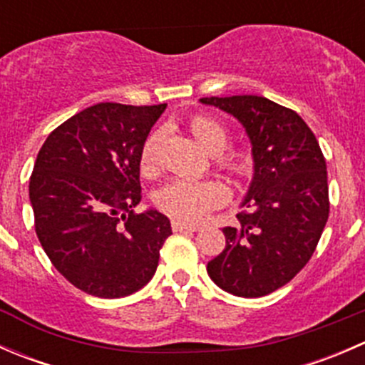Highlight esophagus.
Segmentation results:
<instances>
[{
    "instance_id": "1",
    "label": "esophagus",
    "mask_w": 365,
    "mask_h": 365,
    "mask_svg": "<svg viewBox=\"0 0 365 365\" xmlns=\"http://www.w3.org/2000/svg\"><path fill=\"white\" fill-rule=\"evenodd\" d=\"M197 230H200V226L182 222V220H173V231H175V233H194V231Z\"/></svg>"
}]
</instances>
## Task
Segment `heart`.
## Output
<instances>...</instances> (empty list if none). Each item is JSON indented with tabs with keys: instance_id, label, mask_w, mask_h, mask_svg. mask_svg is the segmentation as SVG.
Listing matches in <instances>:
<instances>
[{
	"instance_id": "heart-1",
	"label": "heart",
	"mask_w": 365,
	"mask_h": 365,
	"mask_svg": "<svg viewBox=\"0 0 365 365\" xmlns=\"http://www.w3.org/2000/svg\"><path fill=\"white\" fill-rule=\"evenodd\" d=\"M190 134L201 146L213 153V164L235 180H245L254 173L256 157L244 146H226L227 132L222 123L208 114H192L187 120ZM157 135L146 138L141 146L139 164L145 175L155 171ZM227 201V190L219 180H173L157 192L155 203L162 212L182 222H201L213 210L220 208Z\"/></svg>"
}]
</instances>
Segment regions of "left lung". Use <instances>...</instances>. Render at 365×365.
Returning <instances> with one entry per match:
<instances>
[{"label": "left lung", "mask_w": 365, "mask_h": 365, "mask_svg": "<svg viewBox=\"0 0 365 365\" xmlns=\"http://www.w3.org/2000/svg\"><path fill=\"white\" fill-rule=\"evenodd\" d=\"M238 118L256 157L247 210L222 230L226 247L208 263L212 281L237 297L288 284L316 251L330 212L318 139L293 109L257 95L201 98Z\"/></svg>", "instance_id": "1"}]
</instances>
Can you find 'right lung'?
<instances>
[{
	"label": "right lung",
	"mask_w": 365,
	"mask_h": 365,
	"mask_svg": "<svg viewBox=\"0 0 365 365\" xmlns=\"http://www.w3.org/2000/svg\"><path fill=\"white\" fill-rule=\"evenodd\" d=\"M164 109L91 106L54 128L36 155L29 178L36 237L54 268L88 295L141 289L173 233L157 210L134 212L141 146Z\"/></svg>",
	"instance_id": "1"
}]
</instances>
